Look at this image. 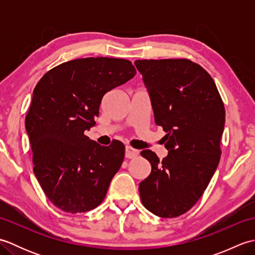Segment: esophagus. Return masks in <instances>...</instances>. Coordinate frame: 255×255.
Returning <instances> with one entry per match:
<instances>
[{"label":"esophagus","mask_w":255,"mask_h":255,"mask_svg":"<svg viewBox=\"0 0 255 255\" xmlns=\"http://www.w3.org/2000/svg\"><path fill=\"white\" fill-rule=\"evenodd\" d=\"M125 155H126V158H128V159L136 158L137 155H139V150H136V149H133L131 147H129V145H127Z\"/></svg>","instance_id":"34e87169"}]
</instances>
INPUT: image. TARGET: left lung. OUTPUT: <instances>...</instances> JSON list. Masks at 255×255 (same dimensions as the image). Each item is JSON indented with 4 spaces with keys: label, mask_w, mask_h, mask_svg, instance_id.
Listing matches in <instances>:
<instances>
[{
    "label": "left lung",
    "mask_w": 255,
    "mask_h": 255,
    "mask_svg": "<svg viewBox=\"0 0 255 255\" xmlns=\"http://www.w3.org/2000/svg\"><path fill=\"white\" fill-rule=\"evenodd\" d=\"M134 66L169 150L162 161L141 151L151 173L139 184L140 198L152 214L174 218L197 203L217 169L225 106L213 78L188 59L136 60Z\"/></svg>",
    "instance_id": "1"
}]
</instances>
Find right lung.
I'll return each mask as SVG.
<instances>
[{"label": "right lung", "instance_id": "1", "mask_svg": "<svg viewBox=\"0 0 255 255\" xmlns=\"http://www.w3.org/2000/svg\"><path fill=\"white\" fill-rule=\"evenodd\" d=\"M134 74L126 59L83 58L59 64L37 83L25 126L35 175L59 209L86 213L105 198L125 145L115 140L104 147L84 131L95 125L103 96Z\"/></svg>", "mask_w": 255, "mask_h": 255}]
</instances>
